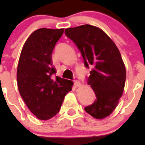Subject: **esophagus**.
Returning a JSON list of instances; mask_svg holds the SVG:
<instances>
[{
    "label": "esophagus",
    "mask_w": 145,
    "mask_h": 145,
    "mask_svg": "<svg viewBox=\"0 0 145 145\" xmlns=\"http://www.w3.org/2000/svg\"><path fill=\"white\" fill-rule=\"evenodd\" d=\"M74 85L76 87L79 86L80 85V82L79 80H74Z\"/></svg>",
    "instance_id": "34e87169"
}]
</instances>
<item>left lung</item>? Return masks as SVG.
Here are the masks:
<instances>
[{
	"label": "left lung",
	"instance_id": "obj_1",
	"mask_svg": "<svg viewBox=\"0 0 145 145\" xmlns=\"http://www.w3.org/2000/svg\"><path fill=\"white\" fill-rule=\"evenodd\" d=\"M65 35L76 45L89 68L87 84L96 99L85 110L97 119L110 116L118 104L125 86V67L118 48L103 30L90 25L65 29Z\"/></svg>",
	"mask_w": 145,
	"mask_h": 145
}]
</instances>
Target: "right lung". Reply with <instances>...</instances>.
Listing matches in <instances>:
<instances>
[{
  "instance_id": "add662e5",
  "label": "right lung",
  "mask_w": 145,
  "mask_h": 145,
  "mask_svg": "<svg viewBox=\"0 0 145 145\" xmlns=\"http://www.w3.org/2000/svg\"><path fill=\"white\" fill-rule=\"evenodd\" d=\"M64 29L40 28L24 44L17 67L20 95L33 114L40 120L52 118L59 112L65 95L73 83L53 75L52 54Z\"/></svg>"
}]
</instances>
